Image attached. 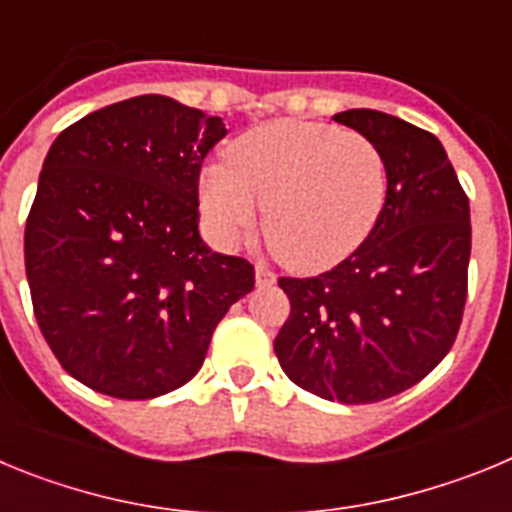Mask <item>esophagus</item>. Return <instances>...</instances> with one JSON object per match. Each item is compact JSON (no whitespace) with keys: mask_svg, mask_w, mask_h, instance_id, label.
I'll return each mask as SVG.
<instances>
[{"mask_svg":"<svg viewBox=\"0 0 512 512\" xmlns=\"http://www.w3.org/2000/svg\"><path fill=\"white\" fill-rule=\"evenodd\" d=\"M274 282H277L274 271H269L266 266H256V287H271Z\"/></svg>","mask_w":512,"mask_h":512,"instance_id":"1","label":"esophagus"}]
</instances>
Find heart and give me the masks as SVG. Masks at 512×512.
Listing matches in <instances>:
<instances>
[{"mask_svg": "<svg viewBox=\"0 0 512 512\" xmlns=\"http://www.w3.org/2000/svg\"><path fill=\"white\" fill-rule=\"evenodd\" d=\"M390 197L382 151L325 122H266L235 140L225 166H207L200 212L220 246L259 228L289 269L315 274L346 261L374 233Z\"/></svg>", "mask_w": 512, "mask_h": 512, "instance_id": "b5f03b06", "label": "heart"}]
</instances>
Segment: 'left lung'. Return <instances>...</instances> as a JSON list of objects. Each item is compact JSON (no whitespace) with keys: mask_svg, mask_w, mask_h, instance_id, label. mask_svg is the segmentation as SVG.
Instances as JSON below:
<instances>
[{"mask_svg":"<svg viewBox=\"0 0 512 512\" xmlns=\"http://www.w3.org/2000/svg\"><path fill=\"white\" fill-rule=\"evenodd\" d=\"M333 120L382 151L390 197L374 233L336 269L279 279L292 312L274 351L302 390L366 405L405 392L449 354L467 302L472 225L436 135L377 110Z\"/></svg>","mask_w":512,"mask_h":512,"instance_id":"obj_1","label":"left lung"}]
</instances>
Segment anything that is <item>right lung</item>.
<instances>
[{
	"label": "right lung",
	"mask_w": 512,
	"mask_h": 512,
	"mask_svg": "<svg viewBox=\"0 0 512 512\" xmlns=\"http://www.w3.org/2000/svg\"><path fill=\"white\" fill-rule=\"evenodd\" d=\"M225 133L220 117L140 94L81 117L45 156L25 225L35 318L63 369L102 395L187 384L253 289V266L200 235V169Z\"/></svg>",
	"instance_id": "obj_1"
}]
</instances>
